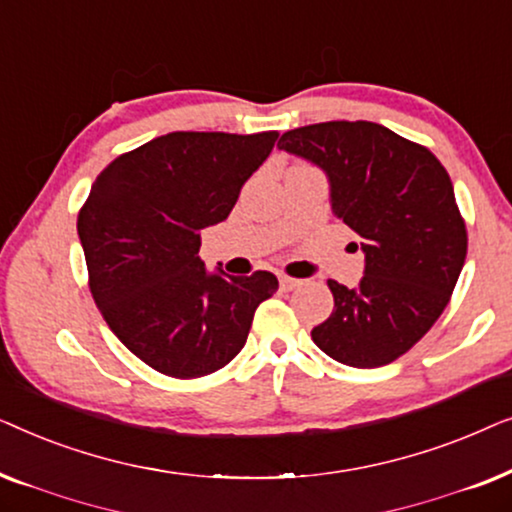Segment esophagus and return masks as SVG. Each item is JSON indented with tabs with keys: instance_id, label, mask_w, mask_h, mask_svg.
<instances>
[{
	"instance_id": "obj_1",
	"label": "esophagus",
	"mask_w": 512,
	"mask_h": 512,
	"mask_svg": "<svg viewBox=\"0 0 512 512\" xmlns=\"http://www.w3.org/2000/svg\"><path fill=\"white\" fill-rule=\"evenodd\" d=\"M303 284H305V279L286 277V275L279 277V286H282L284 291H296V289H300V286H303Z\"/></svg>"
}]
</instances>
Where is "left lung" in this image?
<instances>
[{"label":"left lung","mask_w":512,"mask_h":512,"mask_svg":"<svg viewBox=\"0 0 512 512\" xmlns=\"http://www.w3.org/2000/svg\"><path fill=\"white\" fill-rule=\"evenodd\" d=\"M277 146L326 172L333 214L366 256L356 289L328 279L335 307L312 328L314 345L345 366H387L436 324L464 268L450 174L426 146L370 121L305 125Z\"/></svg>","instance_id":"1"}]
</instances>
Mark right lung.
I'll use <instances>...</instances> for the list:
<instances>
[{
    "label": "right lung",
    "mask_w": 512,
    "mask_h": 512,
    "mask_svg": "<svg viewBox=\"0 0 512 512\" xmlns=\"http://www.w3.org/2000/svg\"><path fill=\"white\" fill-rule=\"evenodd\" d=\"M279 132H170L95 179L79 240L90 293L116 338L158 373L191 380L235 359L277 277L209 272L200 233L226 221Z\"/></svg>",
    "instance_id": "right-lung-1"
}]
</instances>
